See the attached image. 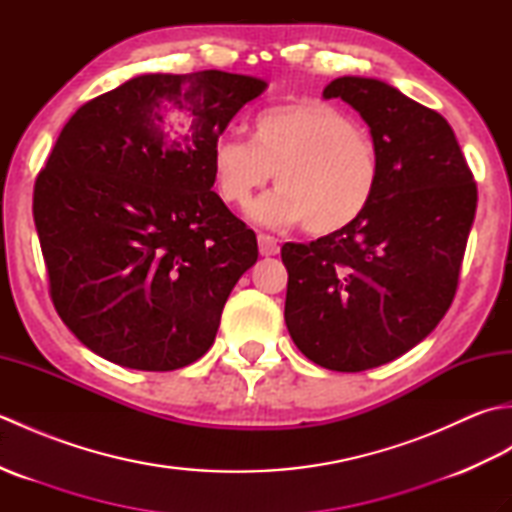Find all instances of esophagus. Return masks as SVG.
<instances>
[{
    "label": "esophagus",
    "mask_w": 512,
    "mask_h": 512,
    "mask_svg": "<svg viewBox=\"0 0 512 512\" xmlns=\"http://www.w3.org/2000/svg\"><path fill=\"white\" fill-rule=\"evenodd\" d=\"M257 244H259V253H262L264 257H273L279 253V244L273 235L262 233L257 237Z\"/></svg>",
    "instance_id": "34e87169"
}]
</instances>
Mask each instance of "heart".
<instances>
[{"label": "heart", "mask_w": 512, "mask_h": 512, "mask_svg": "<svg viewBox=\"0 0 512 512\" xmlns=\"http://www.w3.org/2000/svg\"><path fill=\"white\" fill-rule=\"evenodd\" d=\"M273 176L279 187L250 206V220L268 228L306 224L325 235L367 211L380 160L347 114L317 101L292 103L257 114L253 140L222 134L213 145V178L224 202L244 209Z\"/></svg>", "instance_id": "obj_1"}]
</instances>
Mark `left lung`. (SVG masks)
<instances>
[{"instance_id": "1", "label": "left lung", "mask_w": 512, "mask_h": 512, "mask_svg": "<svg viewBox=\"0 0 512 512\" xmlns=\"http://www.w3.org/2000/svg\"><path fill=\"white\" fill-rule=\"evenodd\" d=\"M323 99L361 114L380 160L372 204L317 242L281 246L286 325L312 363L363 372L436 330L458 288L477 187L451 125L367 76H341Z\"/></svg>"}]
</instances>
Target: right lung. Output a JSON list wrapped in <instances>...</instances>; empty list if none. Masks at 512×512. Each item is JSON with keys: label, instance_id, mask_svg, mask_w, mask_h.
<instances>
[{"label": "right lung", "instance_id": "1", "mask_svg": "<svg viewBox=\"0 0 512 512\" xmlns=\"http://www.w3.org/2000/svg\"><path fill=\"white\" fill-rule=\"evenodd\" d=\"M268 83L140 74L74 112L35 182V226L61 321L143 372L189 365L257 262V237L213 187V145Z\"/></svg>", "mask_w": 512, "mask_h": 512}]
</instances>
